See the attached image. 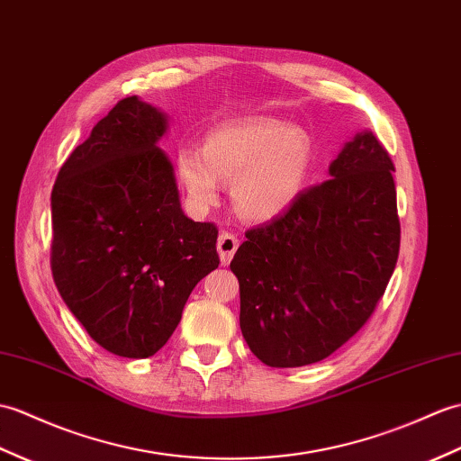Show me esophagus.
<instances>
[{
  "mask_svg": "<svg viewBox=\"0 0 461 461\" xmlns=\"http://www.w3.org/2000/svg\"><path fill=\"white\" fill-rule=\"evenodd\" d=\"M240 248V240L235 233L230 231H221L220 238H218V253H220V261L221 265H228L231 261L233 253L238 251Z\"/></svg>",
  "mask_w": 461,
  "mask_h": 461,
  "instance_id": "1",
  "label": "esophagus"
}]
</instances>
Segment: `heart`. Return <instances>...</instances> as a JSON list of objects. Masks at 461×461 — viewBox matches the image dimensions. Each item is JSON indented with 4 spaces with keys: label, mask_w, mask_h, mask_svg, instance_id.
Listing matches in <instances>:
<instances>
[{
    "label": "heart",
    "mask_w": 461,
    "mask_h": 461,
    "mask_svg": "<svg viewBox=\"0 0 461 461\" xmlns=\"http://www.w3.org/2000/svg\"><path fill=\"white\" fill-rule=\"evenodd\" d=\"M314 165V145L298 127L275 117H243L213 127L204 149L185 147L176 175L198 210L220 198V181L231 182V204L241 218L269 221L303 194Z\"/></svg>",
    "instance_id": "heart-1"
}]
</instances>
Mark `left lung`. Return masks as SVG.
I'll list each match as a JSON object with an SVG mask.
<instances>
[{
    "label": "left lung",
    "mask_w": 461,
    "mask_h": 461,
    "mask_svg": "<svg viewBox=\"0 0 461 461\" xmlns=\"http://www.w3.org/2000/svg\"><path fill=\"white\" fill-rule=\"evenodd\" d=\"M394 165L377 137L349 141L322 185L245 231L231 271L240 326L265 366L322 361L375 312L401 248Z\"/></svg>",
    "instance_id": "8db88e82"
}]
</instances>
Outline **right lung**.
<instances>
[{"instance_id": "obj_1", "label": "right lung", "mask_w": 461, "mask_h": 461, "mask_svg": "<svg viewBox=\"0 0 461 461\" xmlns=\"http://www.w3.org/2000/svg\"><path fill=\"white\" fill-rule=\"evenodd\" d=\"M165 130L163 113L127 95L64 160L50 194L62 301L95 344L131 359L167 344L192 288L220 265L216 223L180 208L157 147Z\"/></svg>"}]
</instances>
